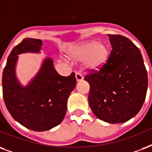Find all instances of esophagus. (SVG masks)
Instances as JSON below:
<instances>
[{
    "mask_svg": "<svg viewBox=\"0 0 152 152\" xmlns=\"http://www.w3.org/2000/svg\"><path fill=\"white\" fill-rule=\"evenodd\" d=\"M76 80L77 81H80L83 80V76H82V74L80 73V72H76Z\"/></svg>",
    "mask_w": 152,
    "mask_h": 152,
    "instance_id": "34e87169",
    "label": "esophagus"
}]
</instances>
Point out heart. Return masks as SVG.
I'll list each match as a JSON object with an SVG mask.
<instances>
[{
	"mask_svg": "<svg viewBox=\"0 0 152 152\" xmlns=\"http://www.w3.org/2000/svg\"><path fill=\"white\" fill-rule=\"evenodd\" d=\"M70 56L75 61H84V67L88 70H97L106 63L110 54L109 46L96 40L85 41L70 50Z\"/></svg>",
	"mask_w": 152,
	"mask_h": 152,
	"instance_id": "obj_1",
	"label": "heart"
}]
</instances>
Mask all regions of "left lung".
I'll return each mask as SVG.
<instances>
[{
    "instance_id": "obj_1",
    "label": "left lung",
    "mask_w": 152,
    "mask_h": 152,
    "mask_svg": "<svg viewBox=\"0 0 152 152\" xmlns=\"http://www.w3.org/2000/svg\"><path fill=\"white\" fill-rule=\"evenodd\" d=\"M112 51L99 70H89V106L98 119L110 124L126 122L140 112L148 80L140 50L128 38L108 34Z\"/></svg>"
}]
</instances>
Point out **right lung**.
I'll return each mask as SVG.
<instances>
[{
    "label": "right lung",
    "mask_w": 152,
    "mask_h": 152,
    "mask_svg": "<svg viewBox=\"0 0 152 152\" xmlns=\"http://www.w3.org/2000/svg\"><path fill=\"white\" fill-rule=\"evenodd\" d=\"M42 40L25 38L9 54L2 75L4 104L16 121L35 132L52 129L62 122L67 100L76 84L75 73L59 75L51 58H46L40 71L27 86H22L16 76L18 55L39 53Z\"/></svg>",
    "instance_id": "obj_1"
}]
</instances>
